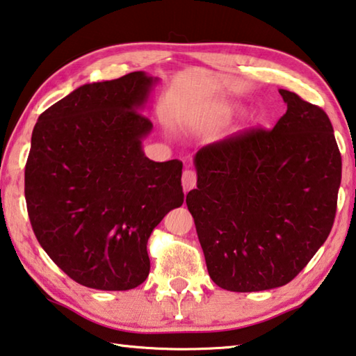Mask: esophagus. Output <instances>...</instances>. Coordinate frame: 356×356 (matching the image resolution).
I'll use <instances>...</instances> for the list:
<instances>
[{
  "instance_id": "34e87169",
  "label": "esophagus",
  "mask_w": 356,
  "mask_h": 356,
  "mask_svg": "<svg viewBox=\"0 0 356 356\" xmlns=\"http://www.w3.org/2000/svg\"><path fill=\"white\" fill-rule=\"evenodd\" d=\"M196 172L191 171V170H185L182 174V186H184V191L188 193L190 190H193L196 186Z\"/></svg>"
}]
</instances>
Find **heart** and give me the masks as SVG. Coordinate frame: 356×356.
<instances>
[{
    "label": "heart",
    "instance_id": "heart-1",
    "mask_svg": "<svg viewBox=\"0 0 356 356\" xmlns=\"http://www.w3.org/2000/svg\"><path fill=\"white\" fill-rule=\"evenodd\" d=\"M230 111H232V112H235V111H238V107H236V106H232V107H230Z\"/></svg>",
    "mask_w": 356,
    "mask_h": 356
}]
</instances>
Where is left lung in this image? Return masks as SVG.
<instances>
[{
	"label": "left lung",
	"mask_w": 356,
	"mask_h": 356,
	"mask_svg": "<svg viewBox=\"0 0 356 356\" xmlns=\"http://www.w3.org/2000/svg\"><path fill=\"white\" fill-rule=\"evenodd\" d=\"M286 113L199 149L186 195L207 269L218 286L252 293L286 285L333 227L341 154L321 107L280 88Z\"/></svg>",
	"instance_id": "obj_1"
}]
</instances>
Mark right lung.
<instances>
[{"label": "right lung", "mask_w": 356, "mask_h": 356, "mask_svg": "<svg viewBox=\"0 0 356 356\" xmlns=\"http://www.w3.org/2000/svg\"><path fill=\"white\" fill-rule=\"evenodd\" d=\"M159 77L134 71L81 86L38 116L24 196L38 243L63 273L93 289L126 291L149 275L146 244L184 204L182 161H152L141 113Z\"/></svg>", "instance_id": "right-lung-1"}]
</instances>
